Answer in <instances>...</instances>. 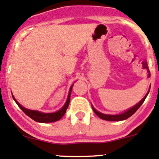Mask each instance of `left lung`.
I'll use <instances>...</instances> for the list:
<instances>
[{"mask_svg": "<svg viewBox=\"0 0 159 159\" xmlns=\"http://www.w3.org/2000/svg\"><path fill=\"white\" fill-rule=\"evenodd\" d=\"M149 91H150V90L148 91V92L147 93L146 95L144 96L143 98V99L141 100L139 102H138L136 106H134L133 107L130 108L129 110H126V111L124 112V113H120V114H116V115L104 114V113H100V112L97 111V110H96L95 109H94V107L92 106L93 111L95 113V114L97 115L98 117H100V118L102 119V120H109V121H119V120H125V119H128L129 117H130L132 115H133L134 113H136V110H137L140 107L141 105H142L143 103V102L145 101V99H146V98H147V96H148Z\"/></svg>", "mask_w": 159, "mask_h": 159, "instance_id": "1", "label": "left lung"}]
</instances>
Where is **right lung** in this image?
Returning a JSON list of instances; mask_svg holds the SVG:
<instances>
[{"label": "right lung", "mask_w": 159, "mask_h": 159, "mask_svg": "<svg viewBox=\"0 0 159 159\" xmlns=\"http://www.w3.org/2000/svg\"><path fill=\"white\" fill-rule=\"evenodd\" d=\"M73 87V84L72 85V87H70L69 93H68V98H67V101L65 102V104L64 105V106L61 109L58 111L55 112V113H42V112L37 111V110H28V109L24 108L23 106H22L16 100V98H14V96L12 95L13 99L14 101L16 102V104L18 105V106L23 111V113H25L26 115L30 117L31 119H33L34 120L37 122H40V123H49V122H54L57 121L60 119L61 118L62 116L65 115V113H66V110L68 107V105H69L70 102V94H71V92H72V88Z\"/></svg>", "instance_id": "right-lung-1"}]
</instances>
